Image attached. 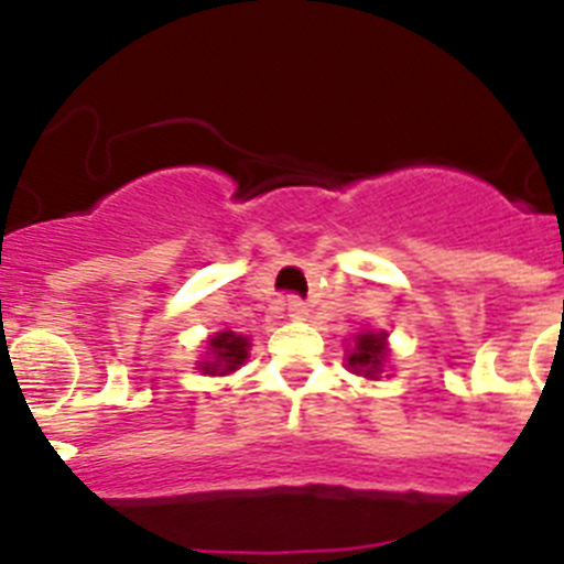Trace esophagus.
I'll return each instance as SVG.
<instances>
[{
    "instance_id": "obj_1",
    "label": "esophagus",
    "mask_w": 564,
    "mask_h": 564,
    "mask_svg": "<svg viewBox=\"0 0 564 564\" xmlns=\"http://www.w3.org/2000/svg\"><path fill=\"white\" fill-rule=\"evenodd\" d=\"M285 307H288V313H291L293 318H302L307 313V302L302 296H288Z\"/></svg>"
}]
</instances>
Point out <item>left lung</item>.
Instances as JSON below:
<instances>
[{
    "instance_id": "obj_1",
    "label": "left lung",
    "mask_w": 564,
    "mask_h": 564,
    "mask_svg": "<svg viewBox=\"0 0 564 564\" xmlns=\"http://www.w3.org/2000/svg\"><path fill=\"white\" fill-rule=\"evenodd\" d=\"M387 333H361L356 338V350L347 356V364L352 370L364 372V376L376 378L381 372V361L387 358Z\"/></svg>"
}]
</instances>
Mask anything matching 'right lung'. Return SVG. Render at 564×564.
Masks as SVG:
<instances>
[{
    "instance_id": "right-lung-1",
    "label": "right lung",
    "mask_w": 564,
    "mask_h": 564,
    "mask_svg": "<svg viewBox=\"0 0 564 564\" xmlns=\"http://www.w3.org/2000/svg\"><path fill=\"white\" fill-rule=\"evenodd\" d=\"M208 344H212V361L200 364L203 372H208V376H223V372L237 370L239 364L248 358V341L231 330L217 333Z\"/></svg>"
}]
</instances>
